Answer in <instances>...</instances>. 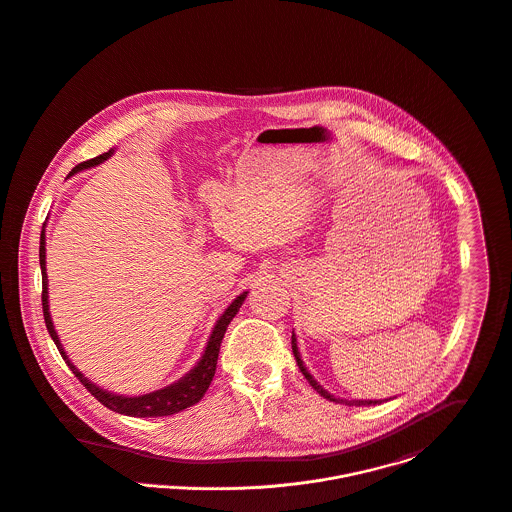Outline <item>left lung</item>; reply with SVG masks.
I'll use <instances>...</instances> for the list:
<instances>
[{"instance_id":"1","label":"left lung","mask_w":512,"mask_h":512,"mask_svg":"<svg viewBox=\"0 0 512 512\" xmlns=\"http://www.w3.org/2000/svg\"><path fill=\"white\" fill-rule=\"evenodd\" d=\"M291 344H293V354H295V360H297V364H299V370L303 372V376L307 378L308 384L322 396V398H326V400H330V402H336V404H348V406H376V404H382V400L378 402V400H352V402H346V400H340V398H334V396H330L310 374H308L307 368H305V364H303V360H301V354H299V348H297V338H295V334H293V338H291Z\"/></svg>"}]
</instances>
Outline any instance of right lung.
<instances>
[{"mask_svg": "<svg viewBox=\"0 0 512 512\" xmlns=\"http://www.w3.org/2000/svg\"><path fill=\"white\" fill-rule=\"evenodd\" d=\"M114 150H108L101 156L93 158V160H87V162H81L79 166H75L71 170V174H77L81 170H87L91 166H97L104 162L106 158H110ZM39 265H41V277H43V293H41V303H43V316H45V326L57 346V350L61 352L63 360L67 362V366L71 368V372L77 376V380L91 392V396H95L104 408L112 409L116 413H124V415H130V417H162V415H172V413H178L182 409L190 408L194 404H198L207 392L211 380H213V374H215V366H217V356H219V346H221V340H223V334L227 330V324L233 320V316L239 312V308L243 305L247 293H241L229 307L225 308V312L219 316V320L215 322L213 326V332L207 340V346H205L204 356L202 360L198 362V366L194 370H190V374H186L182 380L170 384L168 388H162V390H156V392H150V394H144V396H134V398H128V396H116V394H110L103 388L95 386L91 380H87L69 360V356L65 354L63 350V344L55 332V326L51 322V314H49V303H47V269H45V229L41 231V241H39Z\"/></svg>", "mask_w": 512, "mask_h": 512, "instance_id": "add662e5", "label": "right lung"}]
</instances>
